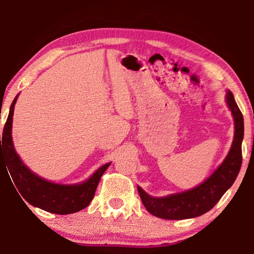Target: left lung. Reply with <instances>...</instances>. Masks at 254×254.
Returning a JSON list of instances; mask_svg holds the SVG:
<instances>
[{
	"mask_svg": "<svg viewBox=\"0 0 254 254\" xmlns=\"http://www.w3.org/2000/svg\"><path fill=\"white\" fill-rule=\"evenodd\" d=\"M226 103L234 118L235 131L230 152L222 165L203 184L189 190L166 197H152L137 186L141 200L150 214L165 220H186L200 216L212 209L238 177L242 165L243 115L232 92L226 93Z\"/></svg>",
	"mask_w": 254,
	"mask_h": 254,
	"instance_id": "8db88e82",
	"label": "left lung"
}]
</instances>
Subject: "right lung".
I'll return each mask as SVG.
<instances>
[{"mask_svg":"<svg viewBox=\"0 0 254 254\" xmlns=\"http://www.w3.org/2000/svg\"><path fill=\"white\" fill-rule=\"evenodd\" d=\"M18 95L12 102L3 135H0V160L5 161L8 173L21 196L34 207L55 214H71L87 207L95 195L102 175L109 168L105 163L86 182L75 185H60L51 183L32 173L15 152L12 141V120ZM2 142L1 143L0 141Z\"/></svg>","mask_w":254,"mask_h":254,"instance_id":"add662e5","label":"right lung"}]
</instances>
